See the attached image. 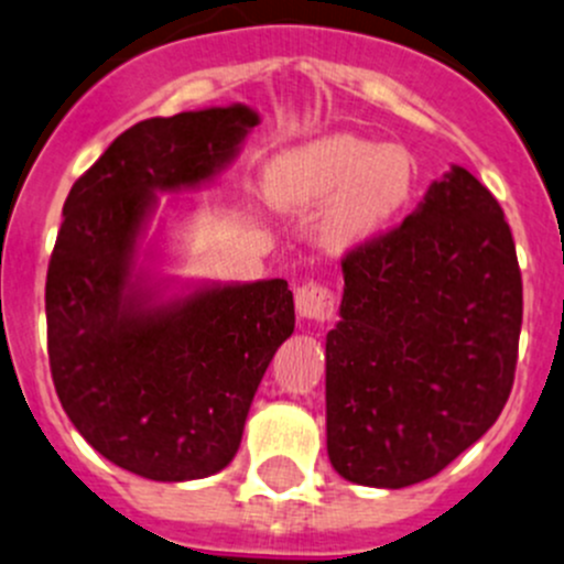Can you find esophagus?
Returning a JSON list of instances; mask_svg holds the SVG:
<instances>
[{"label":"esophagus","mask_w":564,"mask_h":564,"mask_svg":"<svg viewBox=\"0 0 564 564\" xmlns=\"http://www.w3.org/2000/svg\"><path fill=\"white\" fill-rule=\"evenodd\" d=\"M295 312L304 321L328 323L336 315V295L328 284L323 282H304L295 290Z\"/></svg>","instance_id":"1"}]
</instances>
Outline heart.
<instances>
[{"instance_id":"obj_1","label":"heart","mask_w":564,"mask_h":564,"mask_svg":"<svg viewBox=\"0 0 564 564\" xmlns=\"http://www.w3.org/2000/svg\"><path fill=\"white\" fill-rule=\"evenodd\" d=\"M412 187V160L399 147L330 135L276 156L265 173L271 203L290 212L330 206L325 234L339 247L380 230Z\"/></svg>"}]
</instances>
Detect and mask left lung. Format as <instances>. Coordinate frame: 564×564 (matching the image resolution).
Listing matches in <instances>:
<instances>
[{
  "instance_id": "8db88e82",
  "label": "left lung",
  "mask_w": 564,
  "mask_h": 564,
  "mask_svg": "<svg viewBox=\"0 0 564 564\" xmlns=\"http://www.w3.org/2000/svg\"><path fill=\"white\" fill-rule=\"evenodd\" d=\"M325 336L328 458L341 478L404 489L478 443L519 361L521 269L497 197L464 167L402 225L341 258Z\"/></svg>"
}]
</instances>
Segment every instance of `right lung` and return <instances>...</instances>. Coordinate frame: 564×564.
Returning a JSON list of instances; mask_svg holds the SVG:
<instances>
[{
	"instance_id": "add662e5",
	"label": "right lung",
	"mask_w": 564,
	"mask_h": 564,
	"mask_svg": "<svg viewBox=\"0 0 564 564\" xmlns=\"http://www.w3.org/2000/svg\"><path fill=\"white\" fill-rule=\"evenodd\" d=\"M258 116L247 106L132 124L73 184L45 276L56 397L86 443L149 480L228 467L276 347L293 334L284 280L147 306L132 254L156 189L223 171Z\"/></svg>"
}]
</instances>
